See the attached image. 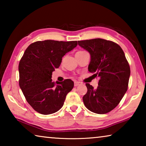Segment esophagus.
<instances>
[{
  "label": "esophagus",
  "instance_id": "obj_1",
  "mask_svg": "<svg viewBox=\"0 0 146 146\" xmlns=\"http://www.w3.org/2000/svg\"><path fill=\"white\" fill-rule=\"evenodd\" d=\"M80 84L81 83L80 82H77V81H75V82H74V85H75V87H76V86L80 85Z\"/></svg>",
  "mask_w": 146,
  "mask_h": 146
}]
</instances>
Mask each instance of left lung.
<instances>
[{"label": "left lung", "instance_id": "1", "mask_svg": "<svg viewBox=\"0 0 146 146\" xmlns=\"http://www.w3.org/2000/svg\"><path fill=\"white\" fill-rule=\"evenodd\" d=\"M78 44L90 54L88 71L100 78L97 89L86 84L84 104L91 111L106 114L117 107L127 90L129 65L122 49L112 41L94 38Z\"/></svg>", "mask_w": 146, "mask_h": 146}]
</instances>
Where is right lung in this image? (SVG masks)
I'll return each instance as SVG.
<instances>
[{
	"label": "right lung",
	"instance_id": "right-lung-1",
	"mask_svg": "<svg viewBox=\"0 0 146 146\" xmlns=\"http://www.w3.org/2000/svg\"><path fill=\"white\" fill-rule=\"evenodd\" d=\"M77 46V41H37L29 45L19 65V86L27 102L42 115L55 113L64 105L72 90L71 79L52 82L53 71L60 66L62 57Z\"/></svg>",
	"mask_w": 146,
	"mask_h": 146
}]
</instances>
